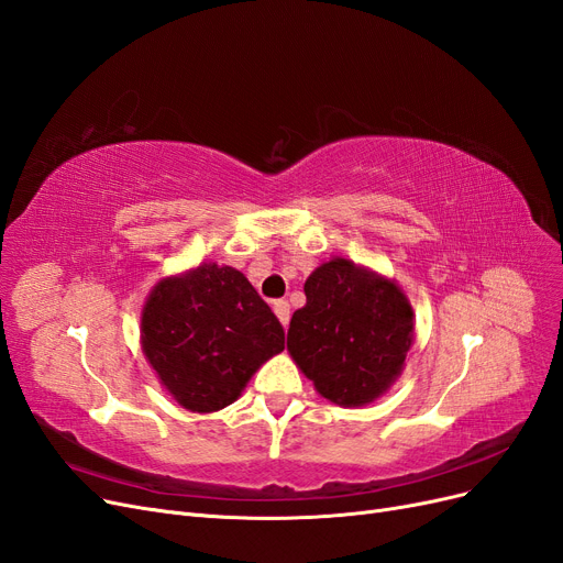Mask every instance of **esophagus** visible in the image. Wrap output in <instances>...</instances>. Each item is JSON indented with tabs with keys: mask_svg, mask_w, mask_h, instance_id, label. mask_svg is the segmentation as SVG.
<instances>
[{
	"mask_svg": "<svg viewBox=\"0 0 563 563\" xmlns=\"http://www.w3.org/2000/svg\"><path fill=\"white\" fill-rule=\"evenodd\" d=\"M273 309H275V314L279 317L282 325L288 328V321H290V307H288V302H286V300H275V302H273Z\"/></svg>",
	"mask_w": 563,
	"mask_h": 563,
	"instance_id": "34e87169",
	"label": "esophagus"
}]
</instances>
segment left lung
<instances>
[{
	"label": "left lung",
	"instance_id": "left-lung-1",
	"mask_svg": "<svg viewBox=\"0 0 563 563\" xmlns=\"http://www.w3.org/2000/svg\"><path fill=\"white\" fill-rule=\"evenodd\" d=\"M288 352L317 391L344 407L375 400L400 375L412 344V307L394 282L335 258L305 282Z\"/></svg>",
	"mask_w": 563,
	"mask_h": 563
}]
</instances>
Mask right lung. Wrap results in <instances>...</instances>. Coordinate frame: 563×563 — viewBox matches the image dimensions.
I'll use <instances>...</instances> for the list:
<instances>
[{
    "label": "right lung",
    "instance_id": "right-lung-1",
    "mask_svg": "<svg viewBox=\"0 0 563 563\" xmlns=\"http://www.w3.org/2000/svg\"><path fill=\"white\" fill-rule=\"evenodd\" d=\"M142 346L181 407L214 412L282 352L284 325L240 269L209 263L153 288Z\"/></svg>",
    "mask_w": 563,
    "mask_h": 563
}]
</instances>
